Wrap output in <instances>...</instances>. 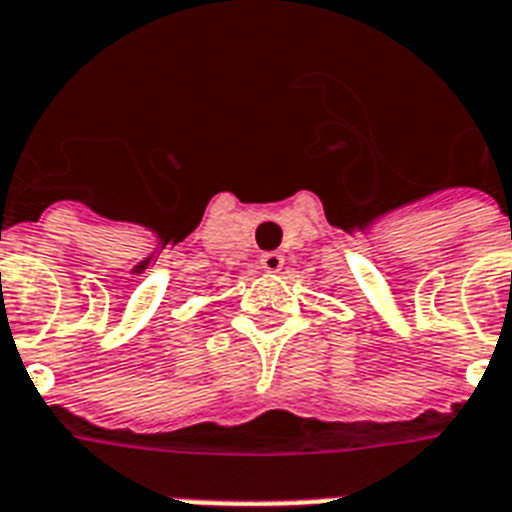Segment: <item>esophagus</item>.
<instances>
[{
	"instance_id": "1",
	"label": "esophagus",
	"mask_w": 512,
	"mask_h": 512,
	"mask_svg": "<svg viewBox=\"0 0 512 512\" xmlns=\"http://www.w3.org/2000/svg\"><path fill=\"white\" fill-rule=\"evenodd\" d=\"M283 256L275 251H269V253H261V267L267 269V272H280L283 269Z\"/></svg>"
}]
</instances>
